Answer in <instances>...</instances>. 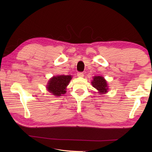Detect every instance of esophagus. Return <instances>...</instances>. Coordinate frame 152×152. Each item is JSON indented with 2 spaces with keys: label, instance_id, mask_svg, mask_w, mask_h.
<instances>
[{
  "label": "esophagus",
  "instance_id": "obj_1",
  "mask_svg": "<svg viewBox=\"0 0 152 152\" xmlns=\"http://www.w3.org/2000/svg\"><path fill=\"white\" fill-rule=\"evenodd\" d=\"M77 76H78V77H83V73L79 72L77 73Z\"/></svg>",
  "mask_w": 152,
  "mask_h": 152
}]
</instances>
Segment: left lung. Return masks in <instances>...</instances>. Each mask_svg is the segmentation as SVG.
<instances>
[{
  "mask_svg": "<svg viewBox=\"0 0 152 152\" xmlns=\"http://www.w3.org/2000/svg\"><path fill=\"white\" fill-rule=\"evenodd\" d=\"M91 82L93 88L98 90L99 93L101 95L108 92V84L106 80L102 76H94Z\"/></svg>",
  "mask_w": 152,
  "mask_h": 152,
  "instance_id": "1",
  "label": "left lung"
}]
</instances>
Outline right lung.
Returning <instances> with one entry per match:
<instances>
[{"label": "right lung", "instance_id": "obj_1", "mask_svg": "<svg viewBox=\"0 0 152 152\" xmlns=\"http://www.w3.org/2000/svg\"><path fill=\"white\" fill-rule=\"evenodd\" d=\"M72 79L70 75H59L53 76L48 81L46 86L48 91L54 96H61L65 94L66 86Z\"/></svg>", "mask_w": 152, "mask_h": 152}]
</instances>
